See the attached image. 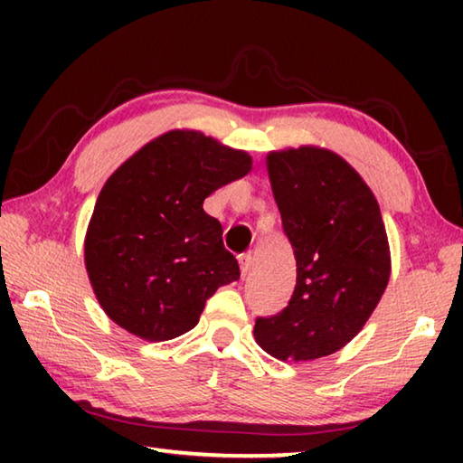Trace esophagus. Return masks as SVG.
I'll use <instances>...</instances> for the list:
<instances>
[{"label":"esophagus","mask_w":463,"mask_h":463,"mask_svg":"<svg viewBox=\"0 0 463 463\" xmlns=\"http://www.w3.org/2000/svg\"><path fill=\"white\" fill-rule=\"evenodd\" d=\"M239 265H241V276L245 278L247 273L250 271V265H253V257H250L249 253L241 255V257H239Z\"/></svg>","instance_id":"1"}]
</instances>
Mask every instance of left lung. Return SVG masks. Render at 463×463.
Instances as JSON below:
<instances>
[{
  "instance_id": "1",
  "label": "left lung",
  "mask_w": 463,
  "mask_h": 463,
  "mask_svg": "<svg viewBox=\"0 0 463 463\" xmlns=\"http://www.w3.org/2000/svg\"><path fill=\"white\" fill-rule=\"evenodd\" d=\"M296 257V288L276 317L255 320V341L281 362H312L345 347L378 307L390 245L378 200L328 148L304 145L265 159Z\"/></svg>"
}]
</instances>
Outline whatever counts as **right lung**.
<instances>
[{
	"instance_id": "obj_1",
	"label": "right lung",
	"mask_w": 463,
	"mask_h": 463,
	"mask_svg": "<svg viewBox=\"0 0 463 463\" xmlns=\"http://www.w3.org/2000/svg\"><path fill=\"white\" fill-rule=\"evenodd\" d=\"M253 159L200 130H169L108 177L85 232V269L109 320L159 343L198 325L218 288L239 279L222 226L202 203Z\"/></svg>"
}]
</instances>
